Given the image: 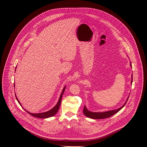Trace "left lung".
Segmentation results:
<instances>
[{"mask_svg": "<svg viewBox=\"0 0 147 147\" xmlns=\"http://www.w3.org/2000/svg\"><path fill=\"white\" fill-rule=\"evenodd\" d=\"M130 67L132 68V66H131V63L130 61ZM133 82V73L131 74V84H132ZM130 95H129L127 100H125V103L123 105L119 108L118 109H114V110H111V111H105V112H91L90 111H89L86 106H84V110H83V113L86 116H87V117H89L90 119H106V118H108L113 115H114L115 114H116V113H117L119 111H120L123 107L124 106L126 103V102H127V100L129 98Z\"/></svg>", "mask_w": 147, "mask_h": 147, "instance_id": "1", "label": "left lung"}]
</instances>
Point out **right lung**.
<instances>
[{
  "mask_svg": "<svg viewBox=\"0 0 147 147\" xmlns=\"http://www.w3.org/2000/svg\"><path fill=\"white\" fill-rule=\"evenodd\" d=\"M17 67V66H16ZM16 68L15 69V71H16ZM14 87H15V83H14ZM66 86H65L64 88H63L62 90V91L61 92V94L60 95V97H59V100L58 102H57L56 105L53 108H52L51 109H50L49 111H47V112H42V113H31L27 111H26V109H24L28 113H29L30 115H31V116H34V117H38V118H40V119H47V118H49V117H52L53 116H55L57 112H58L59 111V109L60 108V103H61V98H62V96H63V94L65 91V89H66ZM15 96H16V99L18 101V102L19 103V104L21 106H22V104H21V103L20 102V101L18 100L17 97L16 96V94H15ZM23 108V107H22Z\"/></svg>",
  "mask_w": 147,
  "mask_h": 147,
  "instance_id": "right-lung-1",
  "label": "right lung"
}]
</instances>
